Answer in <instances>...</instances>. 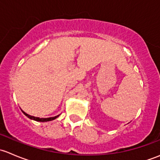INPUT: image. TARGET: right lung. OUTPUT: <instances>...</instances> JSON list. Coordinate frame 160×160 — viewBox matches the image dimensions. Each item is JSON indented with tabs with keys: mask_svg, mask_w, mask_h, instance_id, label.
Listing matches in <instances>:
<instances>
[{
	"mask_svg": "<svg viewBox=\"0 0 160 160\" xmlns=\"http://www.w3.org/2000/svg\"><path fill=\"white\" fill-rule=\"evenodd\" d=\"M22 112H23V114H25V116H27V117L28 118L32 119V120H35L36 121V122H49V121H52L54 120V119L57 118L59 116V115H56L55 116V117H51V118H37V117H34V116H32V115H29V114H28L27 113H25V111H22Z\"/></svg>",
	"mask_w": 160,
	"mask_h": 160,
	"instance_id": "right-lung-1",
	"label": "right lung"
}]
</instances>
